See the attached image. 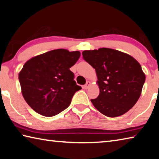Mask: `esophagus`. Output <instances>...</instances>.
Returning a JSON list of instances; mask_svg holds the SVG:
<instances>
[{"mask_svg":"<svg viewBox=\"0 0 159 159\" xmlns=\"http://www.w3.org/2000/svg\"><path fill=\"white\" fill-rule=\"evenodd\" d=\"M90 85H91V83L89 82V81H88L87 83H86V84L84 85V88H85V89H88V88H89V86H90Z\"/></svg>","mask_w":159,"mask_h":159,"instance_id":"esophagus-1","label":"esophagus"}]
</instances>
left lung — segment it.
Masks as SVG:
<instances>
[{
  "instance_id": "obj_1",
  "label": "left lung",
  "mask_w": 159,
  "mask_h": 159,
  "mask_svg": "<svg viewBox=\"0 0 159 159\" xmlns=\"http://www.w3.org/2000/svg\"><path fill=\"white\" fill-rule=\"evenodd\" d=\"M83 58L95 69L99 95L91 99L101 113L118 117L139 99L145 81L140 65L129 55L108 48L83 51Z\"/></svg>"
}]
</instances>
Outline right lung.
Masks as SVG:
<instances>
[{
  "label": "right lung",
  "instance_id": "right-lung-1",
  "mask_svg": "<svg viewBox=\"0 0 159 159\" xmlns=\"http://www.w3.org/2000/svg\"><path fill=\"white\" fill-rule=\"evenodd\" d=\"M80 56L79 51L56 49L33 57L19 74L22 94L37 113L52 117L67 108L75 92L81 89L70 69Z\"/></svg>",
  "mask_w": 159,
  "mask_h": 159
}]
</instances>
